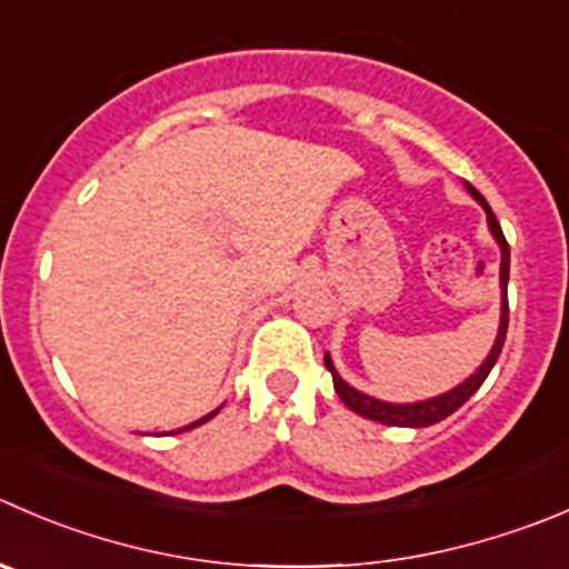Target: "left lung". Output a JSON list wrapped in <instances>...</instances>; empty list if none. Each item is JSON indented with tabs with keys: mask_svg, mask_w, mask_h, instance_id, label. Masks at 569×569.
<instances>
[{
	"mask_svg": "<svg viewBox=\"0 0 569 569\" xmlns=\"http://www.w3.org/2000/svg\"><path fill=\"white\" fill-rule=\"evenodd\" d=\"M467 191H470V194L483 206V211H487L489 230H492L495 241L500 244V328H498V339H495L487 361H483L481 367H478L476 372L465 380V383H459L456 389L445 391V395L431 397V400H417V402H383V400H375V397L363 395V391L352 389L347 380H341V375L336 372L333 361H330V356L325 352V367H328V372L333 375L336 395L341 397V402H345L350 411L361 413V417L375 419V422H383V425H397V428H428V425L442 422L445 417H450L453 411H459V408L465 406V402L470 400L478 389H481V383L487 380V375L492 372L495 361L500 358V350H503V341H506V328H509V295H506V289H509V244H506V236H503V230H500V222L495 219L492 208H489V202L483 200L481 191L472 189L470 183H467Z\"/></svg>",
	"mask_w": 569,
	"mask_h": 569,
	"instance_id": "obj_1",
	"label": "left lung"
}]
</instances>
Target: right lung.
<instances>
[{
    "instance_id": "obj_1",
    "label": "right lung",
    "mask_w": 569,
    "mask_h": 569,
    "mask_svg": "<svg viewBox=\"0 0 569 569\" xmlns=\"http://www.w3.org/2000/svg\"><path fill=\"white\" fill-rule=\"evenodd\" d=\"M217 413H219V408H217V411H211V413H206V417H202V419H197V422H191V425H186V428H178V431H172V433H183V431H191V428H197V425H202V422H208V419H211V417H217Z\"/></svg>"
}]
</instances>
